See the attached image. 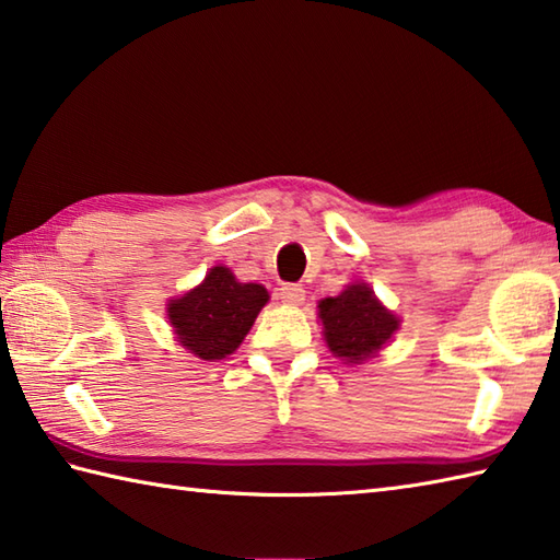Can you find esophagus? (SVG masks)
I'll return each mask as SVG.
<instances>
[{
    "label": "esophagus",
    "mask_w": 560,
    "mask_h": 560,
    "mask_svg": "<svg viewBox=\"0 0 560 560\" xmlns=\"http://www.w3.org/2000/svg\"><path fill=\"white\" fill-rule=\"evenodd\" d=\"M279 299L287 305H301L305 301V289L301 283H283L279 289Z\"/></svg>",
    "instance_id": "1"
}]
</instances>
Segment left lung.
I'll return each instance as SVG.
<instances>
[{
  "mask_svg": "<svg viewBox=\"0 0 560 560\" xmlns=\"http://www.w3.org/2000/svg\"><path fill=\"white\" fill-rule=\"evenodd\" d=\"M325 342L352 364L376 354L398 330V317L376 301L366 283H352L335 299L320 301Z\"/></svg>",
  "mask_w": 560,
  "mask_h": 560,
  "instance_id": "left-lung-1",
  "label": "left lung"
}]
</instances>
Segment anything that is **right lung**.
Returning a JSON list of instances; mask_svg holds the SVG:
<instances>
[{"label": "right lung", "instance_id": "add662e5", "mask_svg": "<svg viewBox=\"0 0 560 560\" xmlns=\"http://www.w3.org/2000/svg\"><path fill=\"white\" fill-rule=\"evenodd\" d=\"M267 301L265 287L240 283L230 269L213 267L201 287L172 301L167 313L182 347L211 361L235 352Z\"/></svg>", "mask_w": 560, "mask_h": 560}]
</instances>
